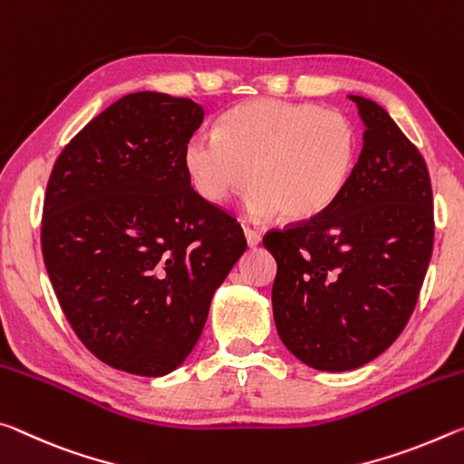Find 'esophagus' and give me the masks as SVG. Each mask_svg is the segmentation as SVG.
Listing matches in <instances>:
<instances>
[{"mask_svg":"<svg viewBox=\"0 0 464 464\" xmlns=\"http://www.w3.org/2000/svg\"><path fill=\"white\" fill-rule=\"evenodd\" d=\"M245 238L248 242V246H256L261 242V234L255 232V230H250V227H245Z\"/></svg>","mask_w":464,"mask_h":464,"instance_id":"esophagus-1","label":"esophagus"}]
</instances>
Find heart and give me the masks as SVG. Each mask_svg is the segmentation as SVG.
I'll return each mask as SVG.
<instances>
[{
	"instance_id": "obj_1",
	"label": "heart",
	"mask_w": 464,
	"mask_h": 464,
	"mask_svg": "<svg viewBox=\"0 0 464 464\" xmlns=\"http://www.w3.org/2000/svg\"><path fill=\"white\" fill-rule=\"evenodd\" d=\"M358 146L355 125L343 112L259 98L222 115L218 133H193L185 166L195 191L209 203H226L250 177L248 218L267 219L282 211L290 222H306L345 191Z\"/></svg>"
}]
</instances>
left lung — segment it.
<instances>
[{
	"instance_id": "left-lung-1",
	"label": "left lung",
	"mask_w": 464,
	"mask_h": 464,
	"mask_svg": "<svg viewBox=\"0 0 464 464\" xmlns=\"http://www.w3.org/2000/svg\"><path fill=\"white\" fill-rule=\"evenodd\" d=\"M366 125L345 191L324 214L265 234L277 261L273 318L310 368L345 372L403 333L434 248L423 156L381 104L349 96Z\"/></svg>"
}]
</instances>
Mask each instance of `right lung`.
I'll return each mask as SVG.
<instances>
[{"label": "right lung", "mask_w": 464, "mask_h": 464, "mask_svg": "<svg viewBox=\"0 0 464 464\" xmlns=\"http://www.w3.org/2000/svg\"><path fill=\"white\" fill-rule=\"evenodd\" d=\"M203 106L127 94L53 166L41 246L67 323L88 352L164 376L195 347L214 292L246 250L240 224L195 191L185 146Z\"/></svg>", "instance_id": "obj_1"}]
</instances>
